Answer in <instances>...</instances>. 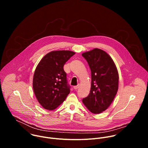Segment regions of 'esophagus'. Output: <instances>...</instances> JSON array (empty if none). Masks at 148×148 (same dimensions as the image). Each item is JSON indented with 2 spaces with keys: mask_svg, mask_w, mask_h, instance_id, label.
<instances>
[{
  "mask_svg": "<svg viewBox=\"0 0 148 148\" xmlns=\"http://www.w3.org/2000/svg\"><path fill=\"white\" fill-rule=\"evenodd\" d=\"M78 87H79V85L76 86H74V90H77V89H78Z\"/></svg>",
  "mask_w": 148,
  "mask_h": 148,
  "instance_id": "esophagus-1",
  "label": "esophagus"
}]
</instances>
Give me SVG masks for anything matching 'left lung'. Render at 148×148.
Here are the masks:
<instances>
[{
	"mask_svg": "<svg viewBox=\"0 0 148 148\" xmlns=\"http://www.w3.org/2000/svg\"><path fill=\"white\" fill-rule=\"evenodd\" d=\"M82 56L91 71L90 92L82 102L92 113L99 114L109 107L117 93L118 73L111 57L101 49H94Z\"/></svg>",
	"mask_w": 148,
	"mask_h": 148,
	"instance_id": "1",
	"label": "left lung"
}]
</instances>
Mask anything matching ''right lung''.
<instances>
[{"instance_id": "1", "label": "right lung", "mask_w": 148, "mask_h": 148, "mask_svg": "<svg viewBox=\"0 0 148 148\" xmlns=\"http://www.w3.org/2000/svg\"><path fill=\"white\" fill-rule=\"evenodd\" d=\"M74 54L69 50L53 51L39 62L33 76V88L37 99L44 108L56 109L70 92L63 67Z\"/></svg>"}]
</instances>
